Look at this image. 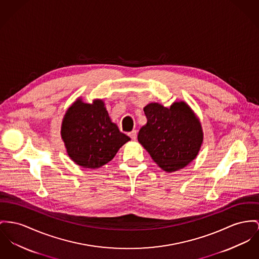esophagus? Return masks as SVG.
Here are the masks:
<instances>
[{
  "label": "esophagus",
  "mask_w": 259,
  "mask_h": 259,
  "mask_svg": "<svg viewBox=\"0 0 259 259\" xmlns=\"http://www.w3.org/2000/svg\"><path fill=\"white\" fill-rule=\"evenodd\" d=\"M128 136H130V138H132L133 140H136V139H137V131L131 132V133L128 134Z\"/></svg>",
  "instance_id": "obj_1"
}]
</instances>
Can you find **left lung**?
I'll use <instances>...</instances> for the list:
<instances>
[{
    "instance_id": "obj_1",
    "label": "left lung",
    "mask_w": 259,
    "mask_h": 259,
    "mask_svg": "<svg viewBox=\"0 0 259 259\" xmlns=\"http://www.w3.org/2000/svg\"><path fill=\"white\" fill-rule=\"evenodd\" d=\"M143 111L147 122L138 132V142L161 169L176 172L196 158L203 143V131L188 103L174 102L167 108L154 102Z\"/></svg>"
}]
</instances>
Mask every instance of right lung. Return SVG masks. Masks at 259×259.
<instances>
[{
  "mask_svg": "<svg viewBox=\"0 0 259 259\" xmlns=\"http://www.w3.org/2000/svg\"><path fill=\"white\" fill-rule=\"evenodd\" d=\"M61 137L69 158L85 169L102 167L131 140L112 121L103 100L95 99L88 104L81 98H77L67 110Z\"/></svg>",
  "mask_w": 259,
  "mask_h": 259,
  "instance_id": "obj_1",
  "label": "right lung"
}]
</instances>
